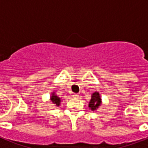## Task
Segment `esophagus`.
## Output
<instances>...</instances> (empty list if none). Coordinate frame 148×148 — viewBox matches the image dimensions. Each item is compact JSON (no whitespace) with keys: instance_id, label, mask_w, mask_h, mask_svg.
Instances as JSON below:
<instances>
[{"instance_id":"esophagus-1","label":"esophagus","mask_w":148,"mask_h":148,"mask_svg":"<svg viewBox=\"0 0 148 148\" xmlns=\"http://www.w3.org/2000/svg\"><path fill=\"white\" fill-rule=\"evenodd\" d=\"M73 95V98H78V94L74 93Z\"/></svg>"}]
</instances>
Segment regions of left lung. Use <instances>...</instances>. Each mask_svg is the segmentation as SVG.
<instances>
[{
	"label": "left lung",
	"mask_w": 148,
	"mask_h": 148,
	"mask_svg": "<svg viewBox=\"0 0 148 148\" xmlns=\"http://www.w3.org/2000/svg\"><path fill=\"white\" fill-rule=\"evenodd\" d=\"M101 104H102V101H101V97L99 92L95 91L93 93H92L91 99L89 101V108L92 111H95L97 109H99Z\"/></svg>",
	"instance_id": "8db88e82"
}]
</instances>
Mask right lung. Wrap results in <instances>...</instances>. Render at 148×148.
Masks as SVG:
<instances>
[{"label":"right lung","mask_w":148,"mask_h":148,"mask_svg":"<svg viewBox=\"0 0 148 148\" xmlns=\"http://www.w3.org/2000/svg\"><path fill=\"white\" fill-rule=\"evenodd\" d=\"M50 101L51 102L53 103V104H55L56 107H59L60 104H61V98L58 97V95H57L56 92H53L50 95Z\"/></svg>","instance_id":"add662e5"}]
</instances>
